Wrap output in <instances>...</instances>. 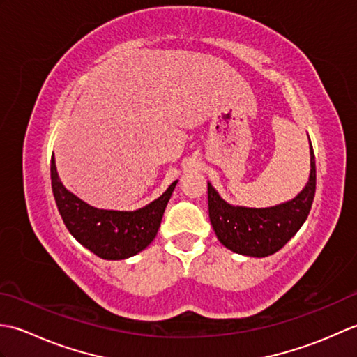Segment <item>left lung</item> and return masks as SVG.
<instances>
[{
	"label": "left lung",
	"mask_w": 357,
	"mask_h": 357,
	"mask_svg": "<svg viewBox=\"0 0 357 357\" xmlns=\"http://www.w3.org/2000/svg\"><path fill=\"white\" fill-rule=\"evenodd\" d=\"M310 141V138H308ZM316 192V164L310 141V176L296 198L267 208L231 206L208 183V216L219 242L244 256L279 252L305 222Z\"/></svg>",
	"instance_id": "8db88e82"
}]
</instances>
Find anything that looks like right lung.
<instances>
[{"instance_id": "obj_1", "label": "right lung", "mask_w": 357, "mask_h": 357, "mask_svg": "<svg viewBox=\"0 0 357 357\" xmlns=\"http://www.w3.org/2000/svg\"><path fill=\"white\" fill-rule=\"evenodd\" d=\"M52 190L56 207L72 236L102 259L121 261L151 244L161 225L164 210L176 187L169 188L146 207L133 211L96 208L67 190L58 176L55 156L50 164Z\"/></svg>"}]
</instances>
